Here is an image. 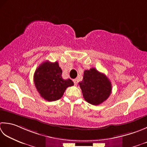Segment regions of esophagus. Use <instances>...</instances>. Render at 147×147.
I'll return each instance as SVG.
<instances>
[{
    "label": "esophagus",
    "instance_id": "esophagus-1",
    "mask_svg": "<svg viewBox=\"0 0 147 147\" xmlns=\"http://www.w3.org/2000/svg\"><path fill=\"white\" fill-rule=\"evenodd\" d=\"M73 82H74V84L75 85H77L78 83V79H74L73 80Z\"/></svg>",
    "mask_w": 147,
    "mask_h": 147
}]
</instances>
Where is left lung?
<instances>
[{"instance_id":"1","label":"left lung","mask_w":147,"mask_h":147,"mask_svg":"<svg viewBox=\"0 0 147 147\" xmlns=\"http://www.w3.org/2000/svg\"><path fill=\"white\" fill-rule=\"evenodd\" d=\"M86 101L99 105L107 99L111 92V83L105 74L95 68L85 70L83 80L79 83Z\"/></svg>"}]
</instances>
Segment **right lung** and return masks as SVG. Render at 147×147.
Listing matches in <instances>:
<instances>
[{
	"label": "right lung",
	"mask_w": 147,
	"mask_h": 147,
	"mask_svg": "<svg viewBox=\"0 0 147 147\" xmlns=\"http://www.w3.org/2000/svg\"><path fill=\"white\" fill-rule=\"evenodd\" d=\"M62 74L57 62L46 61L37 68L34 82L42 98L48 101H55L61 98L66 88L74 85L71 80L63 79Z\"/></svg>",
	"instance_id": "1"
}]
</instances>
